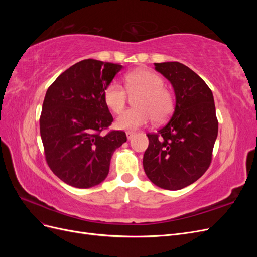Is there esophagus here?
<instances>
[{
	"instance_id": "34e87169",
	"label": "esophagus",
	"mask_w": 257,
	"mask_h": 257,
	"mask_svg": "<svg viewBox=\"0 0 257 257\" xmlns=\"http://www.w3.org/2000/svg\"><path fill=\"white\" fill-rule=\"evenodd\" d=\"M134 132H132V131H127L126 132V137H127V139H128V141H130V139L132 138V137H133L134 136Z\"/></svg>"
}]
</instances>
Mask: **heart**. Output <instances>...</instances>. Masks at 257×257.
<instances>
[{"mask_svg":"<svg viewBox=\"0 0 257 257\" xmlns=\"http://www.w3.org/2000/svg\"><path fill=\"white\" fill-rule=\"evenodd\" d=\"M125 88L130 94H136L134 105L136 108L122 112L115 120V126L121 130L133 131L149 123L166 121L174 111L175 100L172 93L165 89L164 80L149 69L138 68L124 77ZM122 85L111 81L103 91L106 106L114 113H120L125 107L127 92Z\"/></svg>","mask_w":257,"mask_h":257,"instance_id":"b5f03b06","label":"heart"}]
</instances>
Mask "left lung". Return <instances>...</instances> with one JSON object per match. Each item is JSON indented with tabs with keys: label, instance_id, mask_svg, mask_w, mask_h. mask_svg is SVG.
I'll use <instances>...</instances> for the list:
<instances>
[{
	"label": "left lung",
	"instance_id": "1",
	"mask_svg": "<svg viewBox=\"0 0 257 257\" xmlns=\"http://www.w3.org/2000/svg\"><path fill=\"white\" fill-rule=\"evenodd\" d=\"M173 84L175 111L158 133H148L144 169L151 182L177 191L192 184L211 164L219 122L212 92L200 77L179 62L154 63Z\"/></svg>",
	"mask_w": 257,
	"mask_h": 257
}]
</instances>
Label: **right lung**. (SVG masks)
<instances>
[{"label":"right lung","instance_id":"1","mask_svg":"<svg viewBox=\"0 0 257 257\" xmlns=\"http://www.w3.org/2000/svg\"><path fill=\"white\" fill-rule=\"evenodd\" d=\"M122 65L87 59L62 73L48 88L40 118L45 159L52 173L74 188L88 189L105 180L114 150L125 132H102L113 118L103 91Z\"/></svg>","mask_w":257,"mask_h":257}]
</instances>
